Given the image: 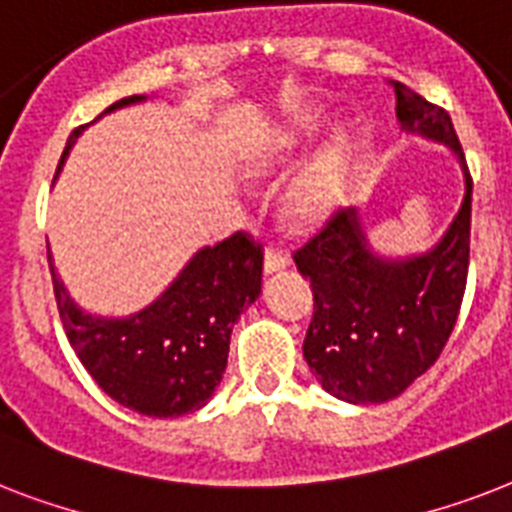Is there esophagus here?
<instances>
[{
  "mask_svg": "<svg viewBox=\"0 0 512 512\" xmlns=\"http://www.w3.org/2000/svg\"><path fill=\"white\" fill-rule=\"evenodd\" d=\"M287 265H289V257H287V252H284V249H279V247L265 249L263 268H265V273H268V276H271V273H276V271H284Z\"/></svg>",
  "mask_w": 512,
  "mask_h": 512,
  "instance_id": "1",
  "label": "esophagus"
}]
</instances>
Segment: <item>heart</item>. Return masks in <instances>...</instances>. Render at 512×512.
<instances>
[{
	"mask_svg": "<svg viewBox=\"0 0 512 512\" xmlns=\"http://www.w3.org/2000/svg\"><path fill=\"white\" fill-rule=\"evenodd\" d=\"M300 138L297 132H284L273 140L271 146L263 148L255 159L257 172L279 170L295 156ZM342 172H345V151L340 143L321 148L311 162L305 164L297 177L284 188L281 196V209L295 225H313L329 215L340 196Z\"/></svg>",
	"mask_w": 512,
	"mask_h": 512,
	"instance_id": "b5f03b06",
	"label": "heart"
}]
</instances>
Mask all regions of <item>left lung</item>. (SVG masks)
<instances>
[{"instance_id":"obj_1","label":"left lung","mask_w":512,"mask_h":512,"mask_svg":"<svg viewBox=\"0 0 512 512\" xmlns=\"http://www.w3.org/2000/svg\"><path fill=\"white\" fill-rule=\"evenodd\" d=\"M393 90L401 130L457 156L465 199L441 241L422 255H377L356 207L337 209L295 252L297 271L313 287L303 356L321 388L348 404L390 401L428 372L452 335L468 284L473 180L460 138L444 108L401 82Z\"/></svg>"}]
</instances>
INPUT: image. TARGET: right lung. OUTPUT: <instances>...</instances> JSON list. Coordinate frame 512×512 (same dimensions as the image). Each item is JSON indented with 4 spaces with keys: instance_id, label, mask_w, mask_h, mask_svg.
<instances>
[{
    "instance_id": "right-lung-1",
    "label": "right lung",
    "mask_w": 512,
    "mask_h": 512,
    "mask_svg": "<svg viewBox=\"0 0 512 512\" xmlns=\"http://www.w3.org/2000/svg\"><path fill=\"white\" fill-rule=\"evenodd\" d=\"M143 100H116L103 114ZM82 130L71 132L58 172ZM47 263L60 321L84 369L114 401L148 417H180L207 404L223 380L233 324L263 287V247L244 231L199 249L154 303L127 319L82 311L55 271L50 247Z\"/></svg>"
}]
</instances>
